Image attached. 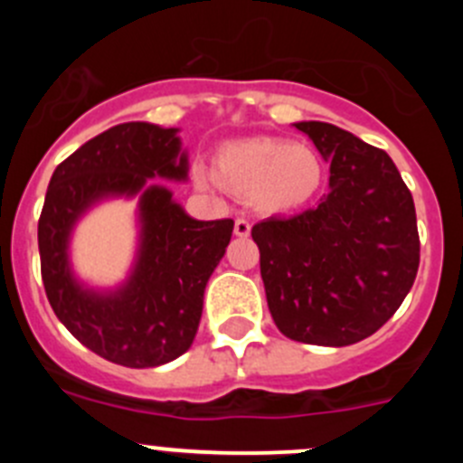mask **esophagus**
<instances>
[{"label": "esophagus", "instance_id": "34e87169", "mask_svg": "<svg viewBox=\"0 0 463 463\" xmlns=\"http://www.w3.org/2000/svg\"><path fill=\"white\" fill-rule=\"evenodd\" d=\"M250 227H252V224L248 222V220H245V218H236L234 234L241 236V239H245V236H250Z\"/></svg>", "mask_w": 463, "mask_h": 463}]
</instances>
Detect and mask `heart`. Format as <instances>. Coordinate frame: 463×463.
Segmentation results:
<instances>
[{"mask_svg":"<svg viewBox=\"0 0 463 463\" xmlns=\"http://www.w3.org/2000/svg\"><path fill=\"white\" fill-rule=\"evenodd\" d=\"M215 171L224 185L248 192L260 211L288 213L301 208L320 192L325 165L320 155L301 143L280 138H239L224 143L215 155ZM199 185H215L206 166H194Z\"/></svg>","mask_w":463,"mask_h":463,"instance_id":"obj_1","label":"heart"}]
</instances>
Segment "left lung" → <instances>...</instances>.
Masks as SVG:
<instances>
[{
    "label": "left lung",
    "mask_w": 463,
    "mask_h": 463,
    "mask_svg": "<svg viewBox=\"0 0 463 463\" xmlns=\"http://www.w3.org/2000/svg\"><path fill=\"white\" fill-rule=\"evenodd\" d=\"M329 159V192L294 218L252 227L278 329L310 345L369 338L415 282L420 234L412 194L384 150L329 122H297Z\"/></svg>",
    "instance_id": "8db88e82"
}]
</instances>
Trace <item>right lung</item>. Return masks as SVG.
<instances>
[{"label": "right lung", "mask_w": 463, "mask_h": 463, "mask_svg": "<svg viewBox=\"0 0 463 463\" xmlns=\"http://www.w3.org/2000/svg\"><path fill=\"white\" fill-rule=\"evenodd\" d=\"M185 181L178 129L122 122L90 138L57 166L39 218L41 278L52 310L94 354L150 369L187 353L202 320L203 289L229 245L234 220L190 218L166 187ZM141 194L142 245L130 280L116 293L85 290L68 267L75 220L106 195Z\"/></svg>", "instance_id": "1"}]
</instances>
